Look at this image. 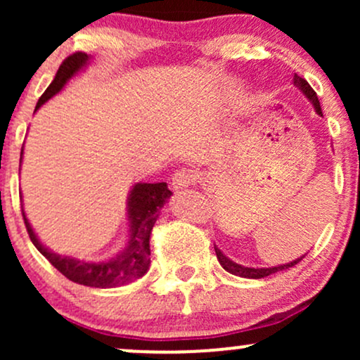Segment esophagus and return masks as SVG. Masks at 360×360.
<instances>
[{"instance_id":"esophagus-1","label":"esophagus","mask_w":360,"mask_h":360,"mask_svg":"<svg viewBox=\"0 0 360 360\" xmlns=\"http://www.w3.org/2000/svg\"><path fill=\"white\" fill-rule=\"evenodd\" d=\"M200 179L196 171H191V169H181L177 171L174 176H172V188L174 189H184L188 186H193L196 181Z\"/></svg>"}]
</instances>
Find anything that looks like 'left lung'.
<instances>
[{
  "label": "left lung",
  "mask_w": 360,
  "mask_h": 360,
  "mask_svg": "<svg viewBox=\"0 0 360 360\" xmlns=\"http://www.w3.org/2000/svg\"><path fill=\"white\" fill-rule=\"evenodd\" d=\"M295 86H298V88H300L301 91H303L304 96H307L308 100L313 103V106H315L316 113H318V115H323V113H321V106H320V101H318V96H316L315 89H313L311 86L308 84V81L303 79V77H300L298 74H295ZM214 252H217V259H218V262L221 264L223 269H225L226 272H230V274L240 276V278H247V279L267 278V276L276 274V272H279V271H286V269H289V267L296 266V264H298L300 260H303L304 255H307V254H304L303 257L292 260V262H289V264H284V266H278V267H260V269L257 267V269H255V267H245V266H240V264L233 262V260H230L229 257H225V255L221 254V250L217 249V247H214Z\"/></svg>",
  "instance_id": "left-lung-1"
}]
</instances>
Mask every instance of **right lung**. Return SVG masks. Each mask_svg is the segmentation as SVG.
<instances>
[{"label":"right lung","instance_id":"right-lung-1","mask_svg":"<svg viewBox=\"0 0 360 360\" xmlns=\"http://www.w3.org/2000/svg\"><path fill=\"white\" fill-rule=\"evenodd\" d=\"M88 53L76 52L65 57L60 64L59 71L51 82L45 93L40 96L35 110H39L45 101L51 100L64 88L77 71H81L88 62ZM23 154V150H22ZM22 160V157H20ZM171 189L166 183H139L134 186L128 196V220H130V240H128L125 250L117 257L105 260V262H82V260L60 257L53 254L40 243L37 235L32 230L30 223L23 212L25 226L30 235V240L39 249L49 262L56 267L60 274L71 279L72 283L82 284L89 288H115L131 283V281L142 278L150 266V233L154 229L155 220L159 218V212L166 205L167 198L171 196Z\"/></svg>","mask_w":360,"mask_h":360}]
</instances>
